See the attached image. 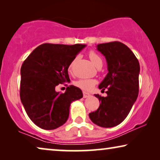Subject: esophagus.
I'll return each instance as SVG.
<instances>
[{
	"instance_id": "34e87169",
	"label": "esophagus",
	"mask_w": 160,
	"mask_h": 160,
	"mask_svg": "<svg viewBox=\"0 0 160 160\" xmlns=\"http://www.w3.org/2000/svg\"><path fill=\"white\" fill-rule=\"evenodd\" d=\"M83 96H84V98H88V97H89V96H90V94L87 92H83Z\"/></svg>"
}]
</instances>
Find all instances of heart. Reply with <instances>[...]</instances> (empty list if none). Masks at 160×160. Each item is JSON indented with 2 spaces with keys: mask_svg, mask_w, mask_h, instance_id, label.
Listing matches in <instances>:
<instances>
[{
  "mask_svg": "<svg viewBox=\"0 0 160 160\" xmlns=\"http://www.w3.org/2000/svg\"><path fill=\"white\" fill-rule=\"evenodd\" d=\"M89 58H90L93 64L95 65L96 67L102 65V60L101 57H100L97 52H95V51H90L89 52ZM75 60L76 59L73 60V62L71 63L70 68H71V66L73 64V62H75ZM96 82H97L96 80L93 79V78H82V79H79L78 80L77 82H76L75 84L76 87L83 89V90L89 91L93 88L94 86H95L96 84Z\"/></svg>",
  "mask_w": 160,
  "mask_h": 160,
  "instance_id": "obj_1",
  "label": "heart"
}]
</instances>
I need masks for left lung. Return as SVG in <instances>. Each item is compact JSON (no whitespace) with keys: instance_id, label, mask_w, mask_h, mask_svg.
I'll return each instance as SVG.
<instances>
[{"instance_id":"left-lung-1","label":"left lung","mask_w":160,"mask_h":160,"mask_svg":"<svg viewBox=\"0 0 160 160\" xmlns=\"http://www.w3.org/2000/svg\"><path fill=\"white\" fill-rule=\"evenodd\" d=\"M97 49L105 56L108 73L99 85L106 97L95 95L100 102L89 117L102 128H113L125 119L136 101L139 87V62L133 52L119 41L100 43Z\"/></svg>"}]
</instances>
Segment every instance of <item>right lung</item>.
Masks as SVG:
<instances>
[{"label": "right lung", "instance_id": "obj_1", "mask_svg": "<svg viewBox=\"0 0 160 160\" xmlns=\"http://www.w3.org/2000/svg\"><path fill=\"white\" fill-rule=\"evenodd\" d=\"M84 44L38 46L21 67V102L31 121L44 130H54L68 119L71 103L83 97L71 85L65 93L55 91L59 84L70 81L68 69Z\"/></svg>", "mask_w": 160, "mask_h": 160}]
</instances>
